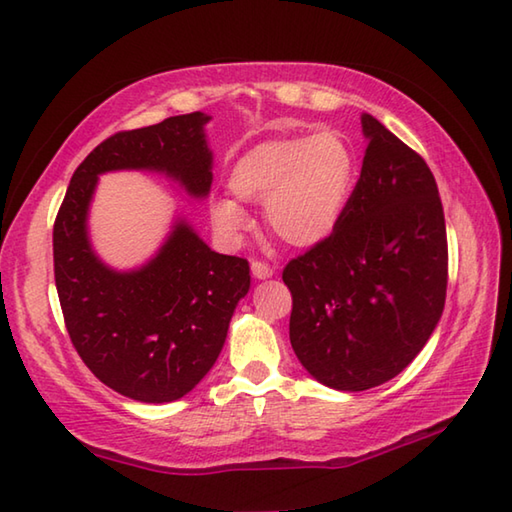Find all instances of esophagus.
Masks as SVG:
<instances>
[{"mask_svg": "<svg viewBox=\"0 0 512 512\" xmlns=\"http://www.w3.org/2000/svg\"><path fill=\"white\" fill-rule=\"evenodd\" d=\"M250 270H253L255 279H268V277H273V273H275V270L270 268L268 264L257 262V259H253V262H250Z\"/></svg>", "mask_w": 512, "mask_h": 512, "instance_id": "esophagus-1", "label": "esophagus"}]
</instances>
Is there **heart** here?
<instances>
[{"label": "heart", "mask_w": 512, "mask_h": 512, "mask_svg": "<svg viewBox=\"0 0 512 512\" xmlns=\"http://www.w3.org/2000/svg\"><path fill=\"white\" fill-rule=\"evenodd\" d=\"M356 184V154L341 132L259 143L239 156L228 176L237 200L264 204L270 231L295 248L323 244L339 228ZM233 198L211 204L215 231L239 242L253 224Z\"/></svg>", "instance_id": "b5f03b06"}]
</instances>
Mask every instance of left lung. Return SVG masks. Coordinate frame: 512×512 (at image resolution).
<instances>
[{
  "mask_svg": "<svg viewBox=\"0 0 512 512\" xmlns=\"http://www.w3.org/2000/svg\"><path fill=\"white\" fill-rule=\"evenodd\" d=\"M361 178L330 239L284 268L290 343L325 387L365 391L398 376L431 339L447 297V226L416 151L361 116Z\"/></svg>",
  "mask_w": 512,
  "mask_h": 512,
  "instance_id": "8db88e82",
  "label": "left lung"
}]
</instances>
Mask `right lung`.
Segmentation results:
<instances>
[{"label": "right lung", "mask_w": 512, "mask_h": 512, "mask_svg": "<svg viewBox=\"0 0 512 512\" xmlns=\"http://www.w3.org/2000/svg\"><path fill=\"white\" fill-rule=\"evenodd\" d=\"M209 121L193 112L103 140L74 171L54 222L65 328L90 372L132 400L173 402L209 374L250 288V268L242 257L211 250L182 215L145 264H105L88 226L94 191L103 173L149 171L204 200L213 182Z\"/></svg>", "instance_id": "obj_1"}]
</instances>
